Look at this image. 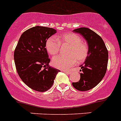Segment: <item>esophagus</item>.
Wrapping results in <instances>:
<instances>
[{
    "mask_svg": "<svg viewBox=\"0 0 121 121\" xmlns=\"http://www.w3.org/2000/svg\"><path fill=\"white\" fill-rule=\"evenodd\" d=\"M63 72H65V73H68V74H71V71H66V70H63Z\"/></svg>",
    "mask_w": 121,
    "mask_h": 121,
    "instance_id": "34e87169",
    "label": "esophagus"
}]
</instances>
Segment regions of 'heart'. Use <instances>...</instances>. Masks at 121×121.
I'll list each match as a JSON object with an SVG mask.
<instances>
[{
    "label": "heart",
    "instance_id": "heart-1",
    "mask_svg": "<svg viewBox=\"0 0 121 121\" xmlns=\"http://www.w3.org/2000/svg\"><path fill=\"white\" fill-rule=\"evenodd\" d=\"M60 45L69 46L66 56H55L52 60L53 66L58 69H69L76 64L83 63L89 54V48L85 43L82 41V38L78 35L73 33H67L58 36L49 38L46 43V48L48 53L52 56H55L60 50Z\"/></svg>",
    "mask_w": 121,
    "mask_h": 121
}]
</instances>
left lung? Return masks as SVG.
<instances>
[{
  "label": "left lung",
  "mask_w": 121,
  "mask_h": 121,
  "mask_svg": "<svg viewBox=\"0 0 121 121\" xmlns=\"http://www.w3.org/2000/svg\"><path fill=\"white\" fill-rule=\"evenodd\" d=\"M73 31L80 33L85 39L89 54L85 64L80 66V80L72 85L78 91H88L97 86L105 76L108 59V50L102 38L91 29L82 27Z\"/></svg>",
  "instance_id": "1"
}]
</instances>
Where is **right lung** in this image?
<instances>
[{
	"label": "right lung",
	"mask_w": 121,
	"mask_h": 121,
	"mask_svg": "<svg viewBox=\"0 0 121 121\" xmlns=\"http://www.w3.org/2000/svg\"><path fill=\"white\" fill-rule=\"evenodd\" d=\"M56 30L36 26L25 31L14 52L16 69L23 82L29 88L44 92L53 85L60 70L49 66L50 59L46 48L48 39Z\"/></svg>",
	"instance_id": "right-lung-1"
}]
</instances>
